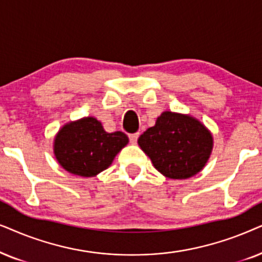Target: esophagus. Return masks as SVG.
Here are the masks:
<instances>
[{"label": "esophagus", "instance_id": "esophagus-1", "mask_svg": "<svg viewBox=\"0 0 262 262\" xmlns=\"http://www.w3.org/2000/svg\"><path fill=\"white\" fill-rule=\"evenodd\" d=\"M129 141H130V144H137L138 141V138H139V133H133V134H129Z\"/></svg>", "mask_w": 262, "mask_h": 262}]
</instances>
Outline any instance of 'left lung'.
Returning <instances> with one entry per match:
<instances>
[{"instance_id":"1","label":"left lung","mask_w":262,"mask_h":262,"mask_svg":"<svg viewBox=\"0 0 262 262\" xmlns=\"http://www.w3.org/2000/svg\"><path fill=\"white\" fill-rule=\"evenodd\" d=\"M160 173L172 180L196 175L211 155L212 135L190 116L165 111L138 139Z\"/></svg>"}]
</instances>
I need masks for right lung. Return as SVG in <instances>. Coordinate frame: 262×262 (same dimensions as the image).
Masks as SVG:
<instances>
[{
  "mask_svg": "<svg viewBox=\"0 0 262 262\" xmlns=\"http://www.w3.org/2000/svg\"><path fill=\"white\" fill-rule=\"evenodd\" d=\"M128 144L122 132L106 133L93 117L66 124L55 139L56 159L74 175L92 177L105 170L115 156Z\"/></svg>",
  "mask_w": 262,
  "mask_h": 262,
  "instance_id": "right-lung-1",
  "label": "right lung"
}]
</instances>
